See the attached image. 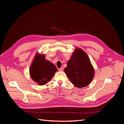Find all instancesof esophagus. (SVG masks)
<instances>
[{"instance_id":"esophagus-1","label":"esophagus","mask_w":124,"mask_h":124,"mask_svg":"<svg viewBox=\"0 0 124 124\" xmlns=\"http://www.w3.org/2000/svg\"><path fill=\"white\" fill-rule=\"evenodd\" d=\"M58 70L59 71H62L63 70V67H61V68H60L58 69Z\"/></svg>"}]
</instances>
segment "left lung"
<instances>
[{
    "mask_svg": "<svg viewBox=\"0 0 124 124\" xmlns=\"http://www.w3.org/2000/svg\"><path fill=\"white\" fill-rule=\"evenodd\" d=\"M64 71L71 83L78 88L87 86L95 73L87 55L81 48L75 50Z\"/></svg>",
    "mask_w": 124,
    "mask_h": 124,
    "instance_id": "8db88e82",
    "label": "left lung"
}]
</instances>
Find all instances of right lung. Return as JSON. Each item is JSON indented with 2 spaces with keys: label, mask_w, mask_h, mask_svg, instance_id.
I'll return each mask as SVG.
<instances>
[{
  "label": "right lung",
  "mask_w": 124,
  "mask_h": 124,
  "mask_svg": "<svg viewBox=\"0 0 124 124\" xmlns=\"http://www.w3.org/2000/svg\"><path fill=\"white\" fill-rule=\"evenodd\" d=\"M57 71L55 66L46 60L44 55L37 54L30 68L29 73L35 82L43 85L52 79Z\"/></svg>",
  "instance_id": "1"
}]
</instances>
